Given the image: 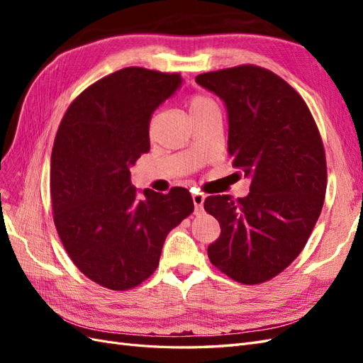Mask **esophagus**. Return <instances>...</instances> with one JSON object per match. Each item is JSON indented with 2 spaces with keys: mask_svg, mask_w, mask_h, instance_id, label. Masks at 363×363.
Instances as JSON below:
<instances>
[{
  "mask_svg": "<svg viewBox=\"0 0 363 363\" xmlns=\"http://www.w3.org/2000/svg\"><path fill=\"white\" fill-rule=\"evenodd\" d=\"M192 201H194V206H195V211H201L203 203H204V195L194 194L192 195Z\"/></svg>",
  "mask_w": 363,
  "mask_h": 363,
  "instance_id": "esophagus-1",
  "label": "esophagus"
}]
</instances>
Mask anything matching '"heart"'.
<instances>
[{
	"label": "heart",
	"mask_w": 363,
	"mask_h": 363,
	"mask_svg": "<svg viewBox=\"0 0 363 363\" xmlns=\"http://www.w3.org/2000/svg\"><path fill=\"white\" fill-rule=\"evenodd\" d=\"M208 104H213V101L211 100V98H207L201 94H194L189 96V100H188V107H189L191 115L201 111V108H204Z\"/></svg>",
	"instance_id": "obj_1"
}]
</instances>
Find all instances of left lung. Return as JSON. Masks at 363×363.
I'll return each mask as SVG.
<instances>
[{
	"label": "left lung",
	"mask_w": 363,
	"mask_h": 363,
	"mask_svg": "<svg viewBox=\"0 0 363 363\" xmlns=\"http://www.w3.org/2000/svg\"><path fill=\"white\" fill-rule=\"evenodd\" d=\"M195 80L224 100L228 155L251 180L244 199H206L204 211L221 227L207 256L235 281H268L300 255L320 218L327 188L320 130L301 95L269 69L239 65Z\"/></svg>",
	"instance_id": "8db88e82"
}]
</instances>
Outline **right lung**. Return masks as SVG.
<instances>
[{
  "mask_svg": "<svg viewBox=\"0 0 363 363\" xmlns=\"http://www.w3.org/2000/svg\"><path fill=\"white\" fill-rule=\"evenodd\" d=\"M179 72L130 67L95 82L65 112L50 168L52 218L69 259L111 291L133 289L159 265L164 239L194 212L188 189L130 183L150 151V119L180 86Z\"/></svg>",
  "mask_w": 363,
  "mask_h": 363,
  "instance_id": "right-lung-1",
  "label": "right lung"
}]
</instances>
